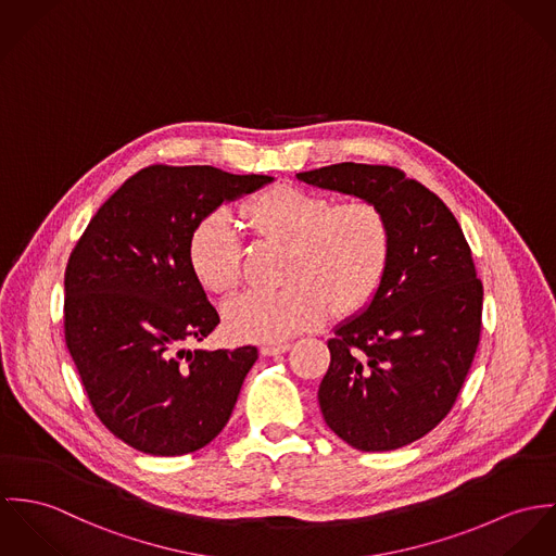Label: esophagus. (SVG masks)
<instances>
[{"label": "esophagus", "instance_id": "34e87169", "mask_svg": "<svg viewBox=\"0 0 556 556\" xmlns=\"http://www.w3.org/2000/svg\"><path fill=\"white\" fill-rule=\"evenodd\" d=\"M290 350V343L283 341V343H268V345H262L260 348V354L262 356H277V354H283Z\"/></svg>", "mask_w": 556, "mask_h": 556}]
</instances>
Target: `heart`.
<instances>
[{
	"label": "heart",
	"instance_id": "obj_1",
	"mask_svg": "<svg viewBox=\"0 0 556 556\" xmlns=\"http://www.w3.org/2000/svg\"><path fill=\"white\" fill-rule=\"evenodd\" d=\"M251 235L286 245L279 292H245L224 307V328L237 341L275 343L334 315H352L375 299L390 262L392 232L381 206L367 198L332 204L301 187L275 186L243 206ZM187 260L198 283L232 292L243 275L239 230L224 211L206 215L191 232Z\"/></svg>",
	"mask_w": 556,
	"mask_h": 556
}]
</instances>
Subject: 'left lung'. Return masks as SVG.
I'll list each match as a JSON object with an SVG mask.
<instances>
[{
  "label": "left lung",
  "mask_w": 556,
  "mask_h": 556,
  "mask_svg": "<svg viewBox=\"0 0 556 556\" xmlns=\"http://www.w3.org/2000/svg\"><path fill=\"white\" fill-rule=\"evenodd\" d=\"M296 179L372 200L388 217L386 277L367 307L334 326L317 401L352 447H403L445 418L473 363L484 290L471 249L452 211L396 168L343 162Z\"/></svg>",
  "instance_id": "1"
}]
</instances>
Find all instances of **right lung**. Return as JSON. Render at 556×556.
<instances>
[{"mask_svg": "<svg viewBox=\"0 0 556 556\" xmlns=\"http://www.w3.org/2000/svg\"><path fill=\"white\" fill-rule=\"evenodd\" d=\"M213 166H149L96 213L65 268V343L102 425L181 456L228 425L257 350H187L219 324L187 243L222 204L273 184Z\"/></svg>", "mask_w": 556, "mask_h": 556, "instance_id": "obj_1", "label": "right lung"}]
</instances>
